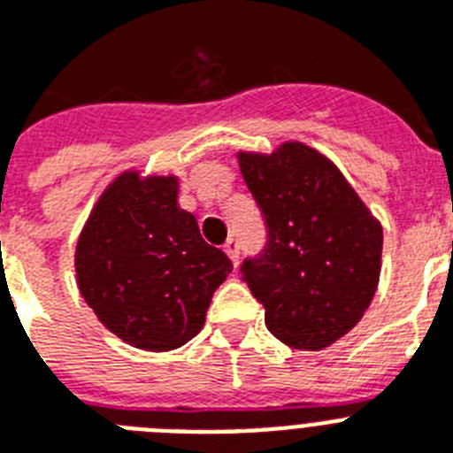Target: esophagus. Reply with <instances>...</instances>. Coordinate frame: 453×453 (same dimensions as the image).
Instances as JSON below:
<instances>
[{
  "instance_id": "34e87169",
  "label": "esophagus",
  "mask_w": 453,
  "mask_h": 453,
  "mask_svg": "<svg viewBox=\"0 0 453 453\" xmlns=\"http://www.w3.org/2000/svg\"><path fill=\"white\" fill-rule=\"evenodd\" d=\"M224 254L229 256L231 263H234V265H238V258H240V245H238V240H235V238L226 240V242H224Z\"/></svg>"
}]
</instances>
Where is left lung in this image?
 Returning a JSON list of instances; mask_svg holds the SVG:
<instances>
[{
    "label": "left lung",
    "instance_id": "8db88e82",
    "mask_svg": "<svg viewBox=\"0 0 453 453\" xmlns=\"http://www.w3.org/2000/svg\"><path fill=\"white\" fill-rule=\"evenodd\" d=\"M240 172L267 222V247L242 263L283 345L319 351L361 322L381 274L383 229L342 172L286 140L272 154L238 151Z\"/></svg>",
    "mask_w": 453,
    "mask_h": 453
}]
</instances>
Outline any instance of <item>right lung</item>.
I'll return each instance as SVG.
<instances>
[{
    "instance_id": "add662e5",
    "label": "right lung",
    "mask_w": 453,
    "mask_h": 453,
    "mask_svg": "<svg viewBox=\"0 0 453 453\" xmlns=\"http://www.w3.org/2000/svg\"><path fill=\"white\" fill-rule=\"evenodd\" d=\"M234 270L179 206L174 174L119 172L92 206L74 250L77 286L127 345L170 351L202 331L213 292Z\"/></svg>"
}]
</instances>
